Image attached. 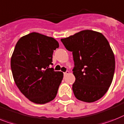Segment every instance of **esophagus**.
<instances>
[{
	"mask_svg": "<svg viewBox=\"0 0 124 124\" xmlns=\"http://www.w3.org/2000/svg\"><path fill=\"white\" fill-rule=\"evenodd\" d=\"M69 71H67L66 72H64V76H66V75H67V74H69Z\"/></svg>",
	"mask_w": 124,
	"mask_h": 124,
	"instance_id": "obj_1",
	"label": "esophagus"
}]
</instances>
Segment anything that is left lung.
<instances>
[{
	"label": "left lung",
	"instance_id": "1",
	"mask_svg": "<svg viewBox=\"0 0 124 124\" xmlns=\"http://www.w3.org/2000/svg\"><path fill=\"white\" fill-rule=\"evenodd\" d=\"M61 41L72 52L75 97L86 102L99 100L111 85L115 68L114 54L106 38L100 32L85 30Z\"/></svg>",
	"mask_w": 124,
	"mask_h": 124
}]
</instances>
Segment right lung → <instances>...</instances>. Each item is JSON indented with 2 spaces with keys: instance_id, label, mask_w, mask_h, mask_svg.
Instances as JSON below:
<instances>
[{
  "instance_id": "right-lung-1",
  "label": "right lung",
  "mask_w": 124,
  "mask_h": 124,
  "mask_svg": "<svg viewBox=\"0 0 124 124\" xmlns=\"http://www.w3.org/2000/svg\"><path fill=\"white\" fill-rule=\"evenodd\" d=\"M59 47L54 38L32 32L20 38L11 59L13 76L20 92L36 104L53 100L63 72L50 68L53 53Z\"/></svg>"
}]
</instances>
